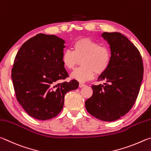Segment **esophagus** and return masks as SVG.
<instances>
[{"label": "esophagus", "instance_id": "esophagus-1", "mask_svg": "<svg viewBox=\"0 0 151 151\" xmlns=\"http://www.w3.org/2000/svg\"><path fill=\"white\" fill-rule=\"evenodd\" d=\"M79 86H80V88H83V87L86 86V85L83 83H80V85H79Z\"/></svg>", "mask_w": 151, "mask_h": 151}]
</instances>
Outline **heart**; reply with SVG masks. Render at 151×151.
<instances>
[{"mask_svg": "<svg viewBox=\"0 0 151 151\" xmlns=\"http://www.w3.org/2000/svg\"><path fill=\"white\" fill-rule=\"evenodd\" d=\"M72 50H65L62 55L65 68L72 70L81 59L82 66L76 68L71 78L81 82L91 80L95 73H101L107 70L111 60V52L107 46L88 38L78 40L72 46Z\"/></svg>", "mask_w": 151, "mask_h": 151, "instance_id": "heart-1", "label": "heart"}]
</instances>
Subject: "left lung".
I'll use <instances>...</instances> for the list:
<instances>
[{
  "mask_svg": "<svg viewBox=\"0 0 151 151\" xmlns=\"http://www.w3.org/2000/svg\"><path fill=\"white\" fill-rule=\"evenodd\" d=\"M101 37L111 50L109 65L98 78L106 83L92 86L93 95L85 105L93 117L111 122L127 114L135 103L143 78V63L139 50L123 34L104 32Z\"/></svg>",
  "mask_w": 151,
  "mask_h": 151,
  "instance_id": "obj_1",
  "label": "left lung"
}]
</instances>
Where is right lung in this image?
<instances>
[{
  "mask_svg": "<svg viewBox=\"0 0 151 151\" xmlns=\"http://www.w3.org/2000/svg\"><path fill=\"white\" fill-rule=\"evenodd\" d=\"M64 44L55 35L38 34L25 42L15 57L11 77L17 99L36 119L58 115L65 93L78 88L75 80L60 82L68 77L62 62Z\"/></svg>",
  "mask_w": 151,
  "mask_h": 151,
  "instance_id": "right-lung-1",
  "label": "right lung"
}]
</instances>
